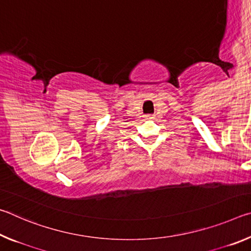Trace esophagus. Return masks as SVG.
<instances>
[{
  "mask_svg": "<svg viewBox=\"0 0 251 251\" xmlns=\"http://www.w3.org/2000/svg\"><path fill=\"white\" fill-rule=\"evenodd\" d=\"M147 118H150V120H151V118H152V117H151V116H147Z\"/></svg>",
  "mask_w": 251,
  "mask_h": 251,
  "instance_id": "obj_1",
  "label": "esophagus"
}]
</instances>
